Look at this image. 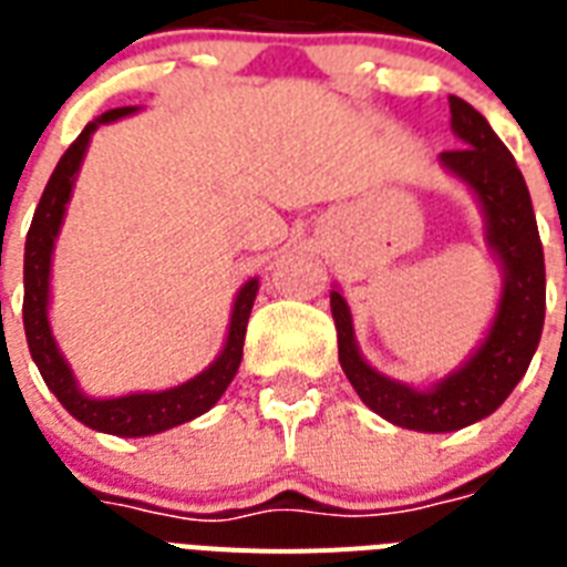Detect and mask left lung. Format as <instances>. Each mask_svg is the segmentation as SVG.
<instances>
[{
	"label": "left lung",
	"mask_w": 567,
	"mask_h": 567,
	"mask_svg": "<svg viewBox=\"0 0 567 567\" xmlns=\"http://www.w3.org/2000/svg\"><path fill=\"white\" fill-rule=\"evenodd\" d=\"M450 126L462 141L441 153V167L474 190L485 214V240L503 267V291L492 329L458 371L426 391L382 377L364 362L353 336L350 306L329 293L338 329V362L368 409L417 432H453L483 421L527 373L545 327V249L527 182L488 120L450 96Z\"/></svg>",
	"instance_id": "obj_1"
}]
</instances>
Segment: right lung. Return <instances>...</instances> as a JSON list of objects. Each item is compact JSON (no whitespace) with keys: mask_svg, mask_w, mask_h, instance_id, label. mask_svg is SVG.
<instances>
[{"mask_svg":"<svg viewBox=\"0 0 567 567\" xmlns=\"http://www.w3.org/2000/svg\"><path fill=\"white\" fill-rule=\"evenodd\" d=\"M135 105L128 109L105 111L102 117L82 128V135L75 137L70 150L61 155L55 173L49 176L47 190L40 196L38 208H34V220L25 235V265H22V285H25V297H22V327H25V341H29V353L38 364L40 377L49 385V391L58 396V403L64 405L66 412L73 414L75 421L91 426L96 432H109L120 439H141V435H155V432L173 430L185 421H194L203 412H208L229 382L238 373L240 355H244V336H247V320L252 311L258 293V279L240 285L238 297H235V309H231L229 336L223 344L220 355L205 368L199 377L188 379L176 388L167 391H153V394H126L111 396V400H96L87 396L82 388L75 385V377L70 364L58 350L52 327H49V270H52V249L55 238L64 223L66 203L73 194L75 173L82 167V158L87 153L91 135L102 123L111 120L128 117L135 114Z\"/></svg>","mask_w":567,"mask_h":567,"instance_id":"right-lung-1","label":"right lung"}]
</instances>
